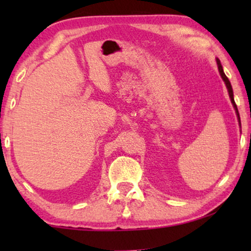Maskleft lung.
I'll list each match as a JSON object with an SVG mask.
<instances>
[{"label":"left lung","instance_id":"8db88e82","mask_svg":"<svg viewBox=\"0 0 251 251\" xmlns=\"http://www.w3.org/2000/svg\"><path fill=\"white\" fill-rule=\"evenodd\" d=\"M216 61H217V66H218V71H219V74H221V76L223 78V81L225 82L226 84V88H227V91H228V95H229V98H231V101L233 104V107H234L235 112H236V115H238V119H239V123H240V115H239V111H238V107H236L235 105V101H234V97H233V89H232V85H231V82H229V80L227 78V76H226L224 71H223V66L221 64V61H219V59H216ZM240 126H241V123H240Z\"/></svg>","mask_w":251,"mask_h":251}]
</instances>
